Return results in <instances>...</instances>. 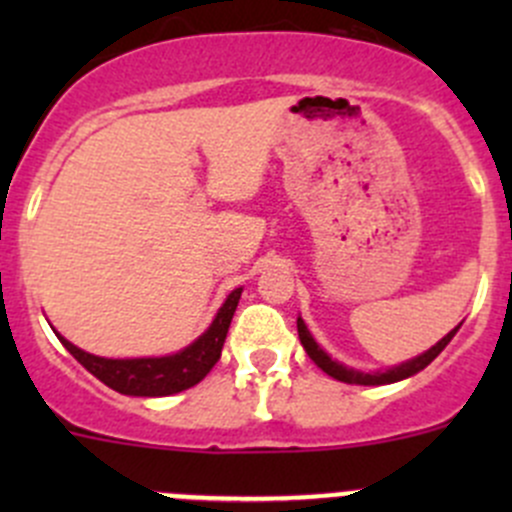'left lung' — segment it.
<instances>
[{
	"instance_id": "8db88e82",
	"label": "left lung",
	"mask_w": 512,
	"mask_h": 512,
	"mask_svg": "<svg viewBox=\"0 0 512 512\" xmlns=\"http://www.w3.org/2000/svg\"><path fill=\"white\" fill-rule=\"evenodd\" d=\"M297 332H299V342H302L304 352L309 354V359L314 361V364L319 366L322 371H327L329 376H334L337 381H347V384H361V386H379V384H394V381H401L406 379V376H414L418 374L421 369H426L428 364H431L433 359H436L438 354L446 349V344L451 342L453 334L458 332V327L453 329V332H448L446 337L441 339V342L436 344V347L428 349L426 354L416 356V359L406 361V364L396 366V369H389L384 371V374H361V371H354V369H347L344 364H337V361L332 359V356H327L322 352V349L317 347V342L312 339V334H309L307 324L302 322V319H297Z\"/></svg>"
}]
</instances>
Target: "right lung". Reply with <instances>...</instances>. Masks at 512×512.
I'll return each mask as SVG.
<instances>
[{
	"label": "right lung",
	"mask_w": 512,
	"mask_h": 512,
	"mask_svg": "<svg viewBox=\"0 0 512 512\" xmlns=\"http://www.w3.org/2000/svg\"><path fill=\"white\" fill-rule=\"evenodd\" d=\"M240 294L242 289L230 292V297L225 299L208 332L198 342L190 344L188 349L173 356H160V359H101V356L86 354L84 349L74 347L59 334L56 337L74 354V359L81 366H86L96 379H101L103 384L111 386L118 394L170 396L203 381L210 374V369L218 364L232 314H235L237 302H240Z\"/></svg>",
	"instance_id": "right-lung-1"
}]
</instances>
